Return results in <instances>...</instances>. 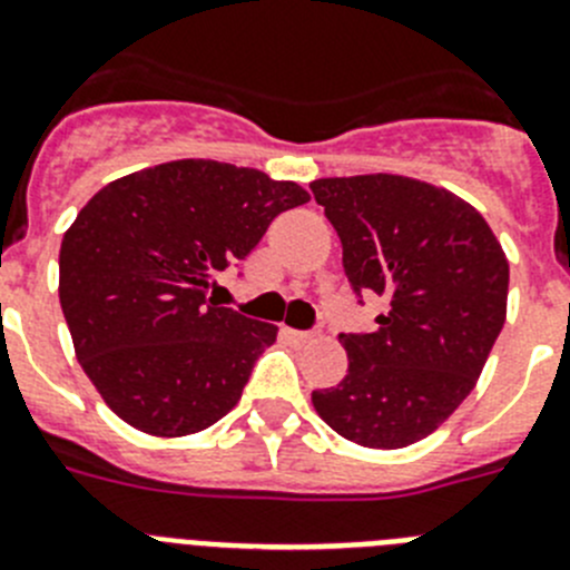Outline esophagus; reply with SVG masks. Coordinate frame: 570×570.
Listing matches in <instances>:
<instances>
[{"label":"esophagus","mask_w":570,"mask_h":570,"mask_svg":"<svg viewBox=\"0 0 570 570\" xmlns=\"http://www.w3.org/2000/svg\"><path fill=\"white\" fill-rule=\"evenodd\" d=\"M282 334L288 336L291 342H311L314 340V334H308V331H294V328H282Z\"/></svg>","instance_id":"esophagus-1"}]
</instances>
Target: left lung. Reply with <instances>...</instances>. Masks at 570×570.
I'll use <instances>...</instances> for the list:
<instances>
[{"label": "left lung", "mask_w": 570, "mask_h": 570, "mask_svg": "<svg viewBox=\"0 0 570 570\" xmlns=\"http://www.w3.org/2000/svg\"><path fill=\"white\" fill-rule=\"evenodd\" d=\"M311 190L351 288L387 299L374 334H340L345 380L311 402L356 445H414L471 394L505 325V250L473 205L411 176H334Z\"/></svg>", "instance_id": "1"}]
</instances>
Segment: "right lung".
<instances>
[{"mask_svg": "<svg viewBox=\"0 0 570 570\" xmlns=\"http://www.w3.org/2000/svg\"><path fill=\"white\" fill-rule=\"evenodd\" d=\"M302 203L296 183L214 159L154 165L90 196L65 230L59 302L79 365L119 420L188 436L239 402L276 325L219 308L216 276Z\"/></svg>", "mask_w": 570, "mask_h": 570, "instance_id": "right-lung-1", "label": "right lung"}]
</instances>
